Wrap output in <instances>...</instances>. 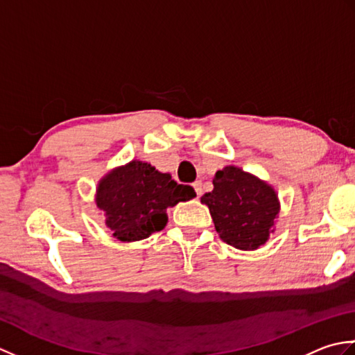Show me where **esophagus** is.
<instances>
[{
	"label": "esophagus",
	"mask_w": 355,
	"mask_h": 355,
	"mask_svg": "<svg viewBox=\"0 0 355 355\" xmlns=\"http://www.w3.org/2000/svg\"><path fill=\"white\" fill-rule=\"evenodd\" d=\"M192 186H193V189H195V192H197L198 197H201V195H202V183L201 182H195Z\"/></svg>",
	"instance_id": "34e87169"
}]
</instances>
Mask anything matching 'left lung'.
Returning <instances> with one entry per match:
<instances>
[{"mask_svg":"<svg viewBox=\"0 0 355 355\" xmlns=\"http://www.w3.org/2000/svg\"><path fill=\"white\" fill-rule=\"evenodd\" d=\"M214 191L201 197L218 235L238 250H256L276 230L281 210L275 187L259 177L229 164L216 171Z\"/></svg>","mask_w":355,"mask_h":355,"instance_id":"left-lung-1","label":"left lung"}]
</instances>
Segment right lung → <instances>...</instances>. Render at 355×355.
Here are the masks:
<instances>
[{"instance_id": "add662e5", "label": "right lung", "mask_w": 355, "mask_h": 355, "mask_svg": "<svg viewBox=\"0 0 355 355\" xmlns=\"http://www.w3.org/2000/svg\"><path fill=\"white\" fill-rule=\"evenodd\" d=\"M197 197L193 187L173 182L171 173L131 160L108 171L96 187L94 202L112 236L122 243L141 241L168 224L166 210Z\"/></svg>"}]
</instances>
